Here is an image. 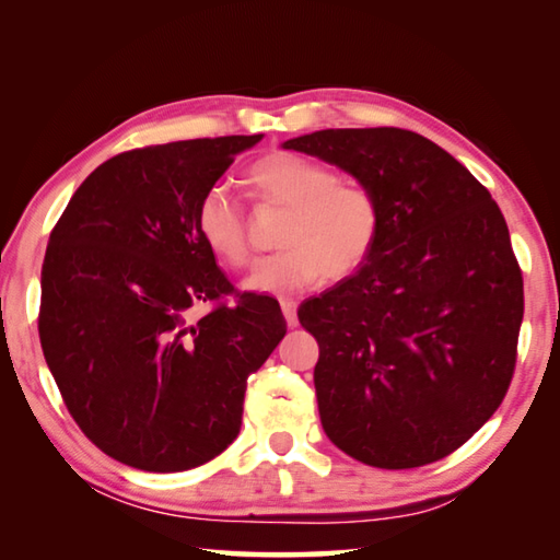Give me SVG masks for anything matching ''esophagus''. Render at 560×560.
<instances>
[{"mask_svg":"<svg viewBox=\"0 0 560 560\" xmlns=\"http://www.w3.org/2000/svg\"><path fill=\"white\" fill-rule=\"evenodd\" d=\"M280 307H282V315H285V319H288V325L295 327L298 325V302L290 298H282Z\"/></svg>","mask_w":560,"mask_h":560,"instance_id":"34e87169","label":"esophagus"}]
</instances>
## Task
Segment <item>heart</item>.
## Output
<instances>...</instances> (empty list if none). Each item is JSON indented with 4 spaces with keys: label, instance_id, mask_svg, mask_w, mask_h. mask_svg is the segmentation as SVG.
I'll list each match as a JSON object with an SVG mask.
<instances>
[{
    "label": "heart",
    "instance_id": "obj_1",
    "mask_svg": "<svg viewBox=\"0 0 560 560\" xmlns=\"http://www.w3.org/2000/svg\"><path fill=\"white\" fill-rule=\"evenodd\" d=\"M248 182L265 201L288 206L278 253L255 262L243 288L258 295H290L325 278H347L374 250L381 233V203L369 184L337 179L327 164L292 152L262 156ZM196 233L213 258L241 268L250 245L241 206L223 189H211L196 206Z\"/></svg>",
    "mask_w": 560,
    "mask_h": 560
}]
</instances>
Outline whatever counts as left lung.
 <instances>
[{
    "mask_svg": "<svg viewBox=\"0 0 560 560\" xmlns=\"http://www.w3.org/2000/svg\"><path fill=\"white\" fill-rule=\"evenodd\" d=\"M369 184L374 250L298 310L319 345L322 428L381 469L455 453L506 396L524 280L502 211L467 166L400 127L319 130L282 142Z\"/></svg>",
    "mask_w": 560,
    "mask_h": 560,
    "instance_id": "obj_1",
    "label": "left lung"
}]
</instances>
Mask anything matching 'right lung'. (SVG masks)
<instances>
[{
	"label": "right lung",
	"mask_w": 560,
	"mask_h": 560,
	"mask_svg": "<svg viewBox=\"0 0 560 560\" xmlns=\"http://www.w3.org/2000/svg\"><path fill=\"white\" fill-rule=\"evenodd\" d=\"M262 135L142 147L103 162L54 225L38 337L68 413L144 472H182L241 433L245 384L285 337L278 300L233 285L196 206ZM201 301H219L192 319Z\"/></svg>",
	"instance_id": "obj_1"
}]
</instances>
